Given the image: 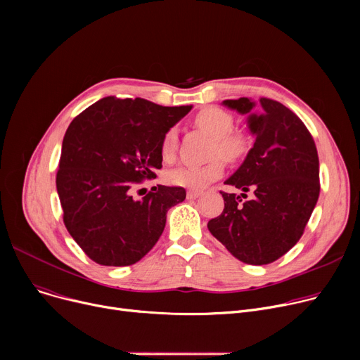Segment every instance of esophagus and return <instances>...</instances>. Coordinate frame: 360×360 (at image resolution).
I'll return each mask as SVG.
<instances>
[{
  "instance_id": "esophagus-1",
  "label": "esophagus",
  "mask_w": 360,
  "mask_h": 360,
  "mask_svg": "<svg viewBox=\"0 0 360 360\" xmlns=\"http://www.w3.org/2000/svg\"><path fill=\"white\" fill-rule=\"evenodd\" d=\"M201 195V191H197V190H190L186 193V197L190 198V200H195V198H198Z\"/></svg>"
}]
</instances>
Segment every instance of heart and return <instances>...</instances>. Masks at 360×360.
Returning <instances> with one entry per match:
<instances>
[{
    "label": "heart",
    "mask_w": 360,
    "mask_h": 360,
    "mask_svg": "<svg viewBox=\"0 0 360 360\" xmlns=\"http://www.w3.org/2000/svg\"><path fill=\"white\" fill-rule=\"evenodd\" d=\"M195 125L214 139L212 158L220 155L228 162H236L245 156L248 150V140L240 132H233V117L228 110L220 108H205L195 117ZM178 134L175 128L165 132L160 143V155L163 162L170 163L176 156ZM223 160L214 159L201 166H179L166 175L169 184L201 190L223 175Z\"/></svg>",
    "instance_id": "1"
}]
</instances>
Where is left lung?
Segmentation results:
<instances>
[{
  "label": "left lung",
  "instance_id": "obj_1",
  "mask_svg": "<svg viewBox=\"0 0 360 360\" xmlns=\"http://www.w3.org/2000/svg\"><path fill=\"white\" fill-rule=\"evenodd\" d=\"M223 105L248 115L255 143L236 172L224 181L243 193H220L224 209L207 228L235 258L264 266L295 247L315 209L319 197L316 147L305 124L280 102L261 98L257 105L239 98L223 101ZM250 189L253 198L242 202Z\"/></svg>",
  "mask_w": 360,
  "mask_h": 360
}]
</instances>
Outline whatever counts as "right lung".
I'll list each match as a JSON object with an SVG mask.
<instances>
[{"mask_svg": "<svg viewBox=\"0 0 360 360\" xmlns=\"http://www.w3.org/2000/svg\"><path fill=\"white\" fill-rule=\"evenodd\" d=\"M191 108L108 96L70 124L56 191L68 233L94 262L124 267L140 261L159 240L167 210L185 200L181 186L158 185L141 200L131 190L156 178L165 132Z\"/></svg>", "mask_w": 360, "mask_h": 360, "instance_id": "obj_1", "label": "right lung"}]
</instances>
